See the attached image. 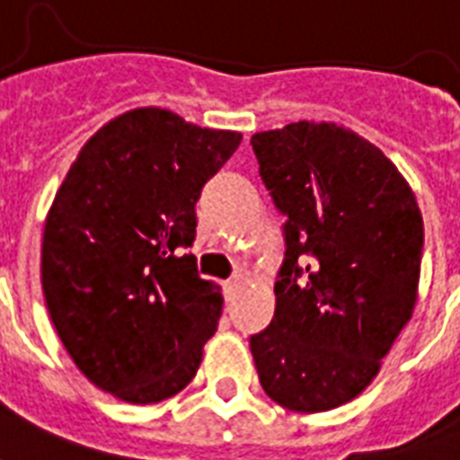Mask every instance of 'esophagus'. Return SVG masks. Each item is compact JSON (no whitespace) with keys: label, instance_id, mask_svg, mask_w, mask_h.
Instances as JSON below:
<instances>
[{"label":"esophagus","instance_id":"obj_1","mask_svg":"<svg viewBox=\"0 0 460 460\" xmlns=\"http://www.w3.org/2000/svg\"><path fill=\"white\" fill-rule=\"evenodd\" d=\"M241 287H243V279H241V277H234V279L224 281V296H226V301H234L238 291H241Z\"/></svg>","mask_w":460,"mask_h":460}]
</instances>
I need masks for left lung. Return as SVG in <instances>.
<instances>
[{
  "mask_svg": "<svg viewBox=\"0 0 460 460\" xmlns=\"http://www.w3.org/2000/svg\"><path fill=\"white\" fill-rule=\"evenodd\" d=\"M251 146L288 217L274 317L251 336L260 385L294 413L332 411L365 392L413 317L420 208L392 159L346 126L296 121Z\"/></svg>",
  "mask_w": 460,
  "mask_h": 460,
  "instance_id": "1",
  "label": "left lung"
}]
</instances>
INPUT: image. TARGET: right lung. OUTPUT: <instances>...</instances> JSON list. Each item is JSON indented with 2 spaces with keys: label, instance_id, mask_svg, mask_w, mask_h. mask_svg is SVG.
Segmentation results:
<instances>
[{
  "label": "right lung",
  "instance_id": "add662e5",
  "mask_svg": "<svg viewBox=\"0 0 460 460\" xmlns=\"http://www.w3.org/2000/svg\"><path fill=\"white\" fill-rule=\"evenodd\" d=\"M238 131L159 107L124 111L81 147L42 231V291L75 367L114 399H172L200 367L222 288L186 248L195 202Z\"/></svg>",
  "mask_w": 460,
  "mask_h": 460
}]
</instances>
